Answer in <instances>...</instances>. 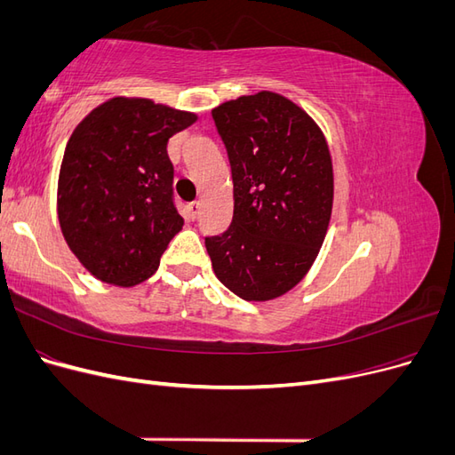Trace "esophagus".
I'll list each match as a JSON object with an SVG mask.
<instances>
[{"label":"esophagus","mask_w":455,"mask_h":455,"mask_svg":"<svg viewBox=\"0 0 455 455\" xmlns=\"http://www.w3.org/2000/svg\"><path fill=\"white\" fill-rule=\"evenodd\" d=\"M188 211H189L191 220H196V218L199 216V212H201V203H199V201L189 203V204H188Z\"/></svg>","instance_id":"obj_1"}]
</instances>
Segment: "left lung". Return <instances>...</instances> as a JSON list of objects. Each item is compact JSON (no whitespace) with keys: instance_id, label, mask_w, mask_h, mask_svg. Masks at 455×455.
<instances>
[{"instance_id":"1","label":"left lung","mask_w":455,"mask_h":455,"mask_svg":"<svg viewBox=\"0 0 455 455\" xmlns=\"http://www.w3.org/2000/svg\"><path fill=\"white\" fill-rule=\"evenodd\" d=\"M233 178V220L206 237L220 283L246 301L286 294L324 243L334 203L321 127L286 96L259 91L212 109Z\"/></svg>"}]
</instances>
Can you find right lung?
<instances>
[{"mask_svg":"<svg viewBox=\"0 0 455 455\" xmlns=\"http://www.w3.org/2000/svg\"><path fill=\"white\" fill-rule=\"evenodd\" d=\"M197 116L116 96L74 129L59 174L57 212L70 251L96 279H149L184 220L172 201L171 136Z\"/></svg>","mask_w":455,"mask_h":455,"instance_id":"obj_1","label":"right lung"}]
</instances>
